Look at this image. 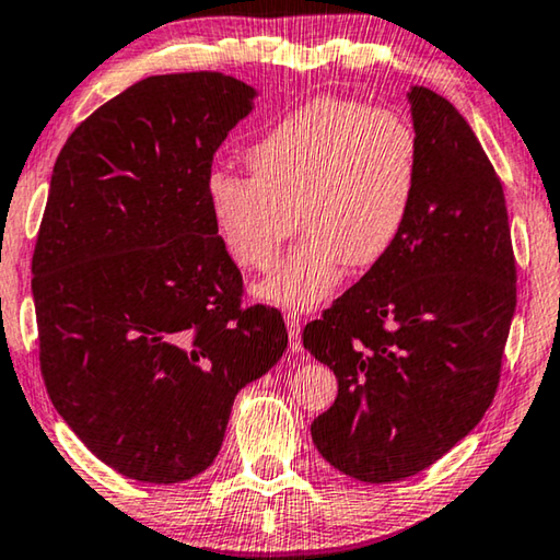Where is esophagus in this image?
<instances>
[{"instance_id":"esophagus-1","label":"esophagus","mask_w":560,"mask_h":560,"mask_svg":"<svg viewBox=\"0 0 560 560\" xmlns=\"http://www.w3.org/2000/svg\"><path fill=\"white\" fill-rule=\"evenodd\" d=\"M287 328H289L291 350H301V320L296 314H287Z\"/></svg>"}]
</instances>
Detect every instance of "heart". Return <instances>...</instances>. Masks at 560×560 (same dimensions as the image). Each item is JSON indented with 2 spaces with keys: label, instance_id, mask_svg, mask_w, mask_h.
Wrapping results in <instances>:
<instances>
[{
  "label": "heart",
  "instance_id": "b5f03b06",
  "mask_svg": "<svg viewBox=\"0 0 560 560\" xmlns=\"http://www.w3.org/2000/svg\"><path fill=\"white\" fill-rule=\"evenodd\" d=\"M246 163L252 175H207L217 236L242 269H264L299 220V244L254 293L308 311L336 291L343 264L373 267L400 240L420 192L422 145L400 113L318 98L273 122Z\"/></svg>",
  "mask_w": 560,
  "mask_h": 560
}]
</instances>
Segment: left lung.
<instances>
[{
	"label": "left lung",
	"instance_id": "1",
	"mask_svg": "<svg viewBox=\"0 0 560 560\" xmlns=\"http://www.w3.org/2000/svg\"><path fill=\"white\" fill-rule=\"evenodd\" d=\"M407 101L422 145L410 222L303 328V348L338 377L311 438L368 485L428 469L477 428L516 311L506 200L485 148L447 98L412 86Z\"/></svg>",
	"mask_w": 560,
	"mask_h": 560
}]
</instances>
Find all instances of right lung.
<instances>
[{"label": "right lung", "instance_id": "obj_1", "mask_svg": "<svg viewBox=\"0 0 560 560\" xmlns=\"http://www.w3.org/2000/svg\"><path fill=\"white\" fill-rule=\"evenodd\" d=\"M257 91L217 71L150 75L91 113L56 158L32 259L51 402L122 477L177 485L222 447L236 393L289 343L242 308L205 200L217 148Z\"/></svg>", "mask_w": 560, "mask_h": 560}]
</instances>
